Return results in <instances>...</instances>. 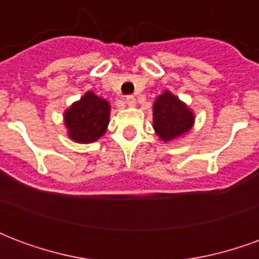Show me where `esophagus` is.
<instances>
[{
	"label": "esophagus",
	"mask_w": 259,
	"mask_h": 259,
	"mask_svg": "<svg viewBox=\"0 0 259 259\" xmlns=\"http://www.w3.org/2000/svg\"><path fill=\"white\" fill-rule=\"evenodd\" d=\"M124 102L129 105V107H135L136 105V98L133 96H127L124 98Z\"/></svg>",
	"instance_id": "34e87169"
}]
</instances>
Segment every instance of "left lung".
<instances>
[{"mask_svg":"<svg viewBox=\"0 0 259 259\" xmlns=\"http://www.w3.org/2000/svg\"><path fill=\"white\" fill-rule=\"evenodd\" d=\"M154 130L163 141L186 135L194 124V113L170 91H163L152 105Z\"/></svg>","mask_w":259,"mask_h":259,"instance_id":"obj_1","label":"left lung"}]
</instances>
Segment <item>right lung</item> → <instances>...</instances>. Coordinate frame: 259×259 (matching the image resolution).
I'll list each match as a JSON object with an SVG mask.
<instances>
[{"mask_svg": "<svg viewBox=\"0 0 259 259\" xmlns=\"http://www.w3.org/2000/svg\"><path fill=\"white\" fill-rule=\"evenodd\" d=\"M111 105L93 91H87L79 101L65 111V126L68 136L76 143L87 144L97 141L107 132Z\"/></svg>", "mask_w": 259, "mask_h": 259, "instance_id": "obj_1", "label": "right lung"}]
</instances>
